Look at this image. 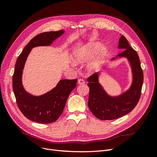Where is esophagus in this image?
Listing matches in <instances>:
<instances>
[{"label": "esophagus", "mask_w": 157, "mask_h": 157, "mask_svg": "<svg viewBox=\"0 0 157 157\" xmlns=\"http://www.w3.org/2000/svg\"><path fill=\"white\" fill-rule=\"evenodd\" d=\"M84 83H85V81H84V80L83 79L79 78V79L78 80V84H84Z\"/></svg>", "instance_id": "34e87169"}]
</instances>
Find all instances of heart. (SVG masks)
<instances>
[{"mask_svg": "<svg viewBox=\"0 0 157 157\" xmlns=\"http://www.w3.org/2000/svg\"><path fill=\"white\" fill-rule=\"evenodd\" d=\"M98 50L94 59L86 65V70L92 72L99 67L107 53L106 48L105 47L101 48V45L99 42H91L75 50L73 56V60L77 63H84L93 57Z\"/></svg>", "mask_w": 157, "mask_h": 157, "instance_id": "obj_1", "label": "heart"}]
</instances>
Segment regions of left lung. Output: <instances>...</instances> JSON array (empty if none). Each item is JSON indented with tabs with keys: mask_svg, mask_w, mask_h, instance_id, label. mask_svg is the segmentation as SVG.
Masks as SVG:
<instances>
[{
	"mask_svg": "<svg viewBox=\"0 0 157 157\" xmlns=\"http://www.w3.org/2000/svg\"><path fill=\"white\" fill-rule=\"evenodd\" d=\"M118 48L124 50L118 54L117 58H126L132 67L133 80L130 88L126 92L118 96H110L98 81L99 73H94L87 78L90 88L88 107L99 120H113L126 115L134 109L141 96L144 73L138 54L123 35H121L118 42Z\"/></svg>",
	"mask_w": 157,
	"mask_h": 157,
	"instance_id": "8db88e82",
	"label": "left lung"
}]
</instances>
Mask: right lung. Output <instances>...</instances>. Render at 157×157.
<instances>
[{
    "instance_id": "obj_1",
    "label": "right lung",
    "mask_w": 157,
    "mask_h": 157,
    "mask_svg": "<svg viewBox=\"0 0 157 157\" xmlns=\"http://www.w3.org/2000/svg\"><path fill=\"white\" fill-rule=\"evenodd\" d=\"M63 30L40 33L29 41L17 59L12 77V86L16 103L21 112L28 119L42 124L55 122L62 114L70 93L77 85V79L59 80L57 86L40 96L27 93L21 82L23 69L31 49L40 46H49L62 35Z\"/></svg>"
}]
</instances>
